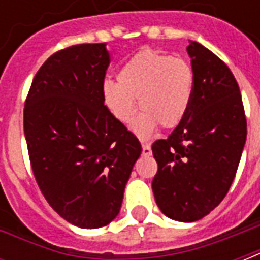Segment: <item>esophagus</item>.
<instances>
[{"mask_svg": "<svg viewBox=\"0 0 260 260\" xmlns=\"http://www.w3.org/2000/svg\"><path fill=\"white\" fill-rule=\"evenodd\" d=\"M142 153H143V156H150L152 154V147H150V145L142 143Z\"/></svg>", "mask_w": 260, "mask_h": 260, "instance_id": "esophagus-1", "label": "esophagus"}]
</instances>
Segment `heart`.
<instances>
[{"label": "heart", "mask_w": 260, "mask_h": 260, "mask_svg": "<svg viewBox=\"0 0 260 260\" xmlns=\"http://www.w3.org/2000/svg\"><path fill=\"white\" fill-rule=\"evenodd\" d=\"M193 93V72L184 59L146 48L132 55L118 72V82L106 80L102 94L106 107L121 124H128L139 108L134 131L146 139L158 125L173 129L182 122Z\"/></svg>", "instance_id": "b5f03b06"}]
</instances>
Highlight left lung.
I'll return each instance as SVG.
<instances>
[{
  "instance_id": "1",
  "label": "left lung",
  "mask_w": 260,
  "mask_h": 260,
  "mask_svg": "<svg viewBox=\"0 0 260 260\" xmlns=\"http://www.w3.org/2000/svg\"><path fill=\"white\" fill-rule=\"evenodd\" d=\"M193 93L185 118L152 145L154 199L167 217L191 223L220 205L234 181L246 141V118L234 75L202 44L188 46Z\"/></svg>"
}]
</instances>
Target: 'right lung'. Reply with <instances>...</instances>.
<instances>
[{
  "mask_svg": "<svg viewBox=\"0 0 260 260\" xmlns=\"http://www.w3.org/2000/svg\"><path fill=\"white\" fill-rule=\"evenodd\" d=\"M108 64L106 43L59 50L37 71L23 108L37 185L50 206L80 229L117 217L142 153L138 138L104 106Z\"/></svg>",
  "mask_w": 260,
  "mask_h": 260,
  "instance_id": "1",
  "label": "right lung"
}]
</instances>
